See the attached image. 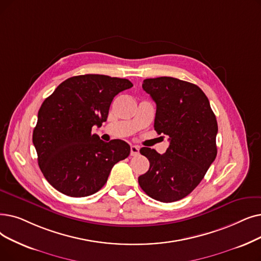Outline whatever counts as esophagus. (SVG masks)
Listing matches in <instances>:
<instances>
[{"label":"esophagus","mask_w":261,"mask_h":261,"mask_svg":"<svg viewBox=\"0 0 261 261\" xmlns=\"http://www.w3.org/2000/svg\"><path fill=\"white\" fill-rule=\"evenodd\" d=\"M140 153V148L138 146H135V145H132L131 147H130V154L131 155H138Z\"/></svg>","instance_id":"obj_1"}]
</instances>
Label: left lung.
I'll list each match as a JSON object with an SVG mask.
<instances>
[{
    "label": "left lung",
    "mask_w": 261,
    "mask_h": 261,
    "mask_svg": "<svg viewBox=\"0 0 261 261\" xmlns=\"http://www.w3.org/2000/svg\"><path fill=\"white\" fill-rule=\"evenodd\" d=\"M143 89L156 105L154 130L169 137L165 153L143 147L149 169L139 177L145 193L162 202L189 195L215 160L218 122L209 100L195 84L172 76L146 79Z\"/></svg>",
    "instance_id": "1"
}]
</instances>
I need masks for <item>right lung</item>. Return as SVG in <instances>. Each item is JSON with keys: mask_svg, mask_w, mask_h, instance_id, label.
I'll return each instance as SVG.
<instances>
[{"mask_svg": "<svg viewBox=\"0 0 261 261\" xmlns=\"http://www.w3.org/2000/svg\"><path fill=\"white\" fill-rule=\"evenodd\" d=\"M132 86L127 79L76 75L43 101L33 144L40 171L54 189L71 197L92 195L106 185L112 167L130 154L126 142L106 143L92 128L107 121L113 99Z\"/></svg>", "mask_w": 261, "mask_h": 261, "instance_id": "right-lung-1", "label": "right lung"}]
</instances>
